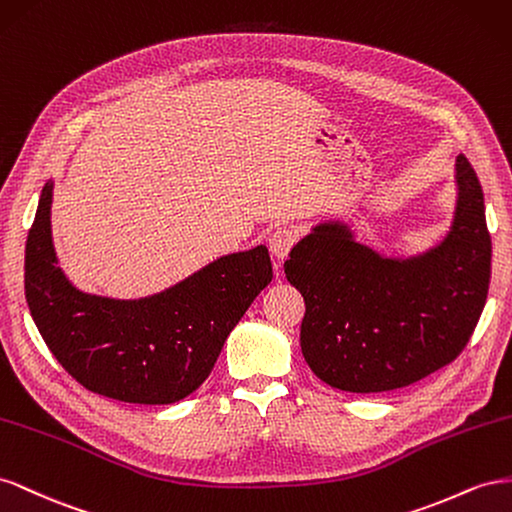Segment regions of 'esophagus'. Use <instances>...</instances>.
<instances>
[{"instance_id": "esophagus-1", "label": "esophagus", "mask_w": 512, "mask_h": 512, "mask_svg": "<svg viewBox=\"0 0 512 512\" xmlns=\"http://www.w3.org/2000/svg\"><path fill=\"white\" fill-rule=\"evenodd\" d=\"M296 242H298V231L291 227H276L268 238L270 251L276 259H285Z\"/></svg>"}]
</instances>
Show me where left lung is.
<instances>
[{
    "mask_svg": "<svg viewBox=\"0 0 512 512\" xmlns=\"http://www.w3.org/2000/svg\"><path fill=\"white\" fill-rule=\"evenodd\" d=\"M457 206L442 242L412 257H388L356 240L343 221L313 227L285 261L306 304L302 356L345 392L410 386L455 360L485 309L491 236L483 188L457 156Z\"/></svg>",
    "mask_w": 512,
    "mask_h": 512,
    "instance_id": "8db88e82",
    "label": "left lung"
}]
</instances>
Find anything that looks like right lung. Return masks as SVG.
<instances>
[{
    "label": "right lung",
    "mask_w": 512,
    "mask_h": 512,
    "mask_svg": "<svg viewBox=\"0 0 512 512\" xmlns=\"http://www.w3.org/2000/svg\"><path fill=\"white\" fill-rule=\"evenodd\" d=\"M53 182L42 188L25 244V298L57 362L109 399L167 405L195 392L259 291L272 281L268 248L218 257L154 296L85 294L57 266Z\"/></svg>",
    "instance_id": "right-lung-1"
}]
</instances>
